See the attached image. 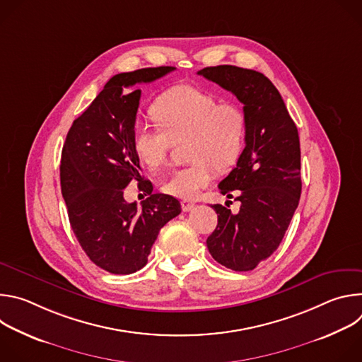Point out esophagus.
Masks as SVG:
<instances>
[{"label":"esophagus","mask_w":362,"mask_h":362,"mask_svg":"<svg viewBox=\"0 0 362 362\" xmlns=\"http://www.w3.org/2000/svg\"><path fill=\"white\" fill-rule=\"evenodd\" d=\"M194 206H196V203L192 202V200H183V202H182V209H183V212H190V211H193Z\"/></svg>","instance_id":"esophagus-1"}]
</instances>
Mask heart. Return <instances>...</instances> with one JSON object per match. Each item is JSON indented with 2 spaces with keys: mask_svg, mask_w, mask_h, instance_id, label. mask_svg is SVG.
Wrapping results in <instances>:
<instances>
[{
  "mask_svg": "<svg viewBox=\"0 0 362 362\" xmlns=\"http://www.w3.org/2000/svg\"><path fill=\"white\" fill-rule=\"evenodd\" d=\"M156 124L137 122L133 148L137 159L151 170L168 159L173 143L187 137V158L193 160L170 173L165 193L179 199H194L208 186L215 169L233 166L243 150L246 116L233 101H219L211 93L192 86H176L165 91L151 106Z\"/></svg>",
  "mask_w": 362,
  "mask_h": 362,
  "instance_id": "b5f03b06",
  "label": "heart"
}]
</instances>
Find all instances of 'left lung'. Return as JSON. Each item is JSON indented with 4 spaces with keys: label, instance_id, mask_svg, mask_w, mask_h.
<instances>
[{
    "label": "left lung",
    "instance_id": "left-lung-1",
    "mask_svg": "<svg viewBox=\"0 0 362 362\" xmlns=\"http://www.w3.org/2000/svg\"><path fill=\"white\" fill-rule=\"evenodd\" d=\"M197 74L233 93L246 116L245 148L236 168L219 183L222 194L240 202L238 214L214 204L218 226L206 240L214 259L252 271L279 246L300 197L298 129L285 103L262 73L236 66L206 67ZM229 202V200H228Z\"/></svg>",
    "mask_w": 362,
    "mask_h": 362
}]
</instances>
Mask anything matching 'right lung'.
Returning <instances> with one entry per match:
<instances>
[{
	"label": "right lung",
	"mask_w": 362,
	"mask_h": 362,
	"mask_svg": "<svg viewBox=\"0 0 362 362\" xmlns=\"http://www.w3.org/2000/svg\"><path fill=\"white\" fill-rule=\"evenodd\" d=\"M175 67H150L113 76L87 110L70 127L60 165L62 193L71 229L90 261L116 275H129L147 264L159 230L182 209L176 197L151 193L133 148L140 90ZM133 180L149 197L141 209L124 200Z\"/></svg>",
	"instance_id": "obj_1"
}]
</instances>
